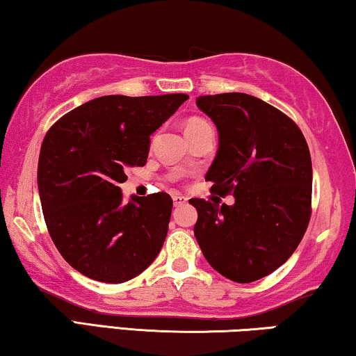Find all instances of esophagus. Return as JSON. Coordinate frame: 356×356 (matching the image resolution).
<instances>
[{
    "label": "esophagus",
    "mask_w": 356,
    "mask_h": 356,
    "mask_svg": "<svg viewBox=\"0 0 356 356\" xmlns=\"http://www.w3.org/2000/svg\"><path fill=\"white\" fill-rule=\"evenodd\" d=\"M172 201H174V206H182V204H185L187 203V198H185V196H180V195H176V196H172Z\"/></svg>",
    "instance_id": "esophagus-1"
}]
</instances>
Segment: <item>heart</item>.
Instances as JSON below:
<instances>
[{
    "label": "heart",
    "mask_w": 356,
    "mask_h": 356,
    "mask_svg": "<svg viewBox=\"0 0 356 356\" xmlns=\"http://www.w3.org/2000/svg\"><path fill=\"white\" fill-rule=\"evenodd\" d=\"M204 127H211L208 121L201 118H190L187 121V124H185V132H187V134H192V132H198L201 129H204Z\"/></svg>",
    "instance_id": "b5f03b06"
}]
</instances>
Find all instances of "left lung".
I'll return each instance as SVG.
<instances>
[{"mask_svg": "<svg viewBox=\"0 0 356 356\" xmlns=\"http://www.w3.org/2000/svg\"><path fill=\"white\" fill-rule=\"evenodd\" d=\"M196 105L214 121L219 150L206 180L235 203L192 198L196 241L216 272L251 283L293 256L312 216V158L302 131L254 95H203Z\"/></svg>", "mask_w": 356, "mask_h": 356, "instance_id": "left-lung-1", "label": "left lung"}]
</instances>
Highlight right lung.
I'll return each mask as SVG.
<instances>
[{
    "instance_id": "1",
    "label": "right lung",
    "mask_w": 356,
    "mask_h": 356,
    "mask_svg": "<svg viewBox=\"0 0 356 356\" xmlns=\"http://www.w3.org/2000/svg\"><path fill=\"white\" fill-rule=\"evenodd\" d=\"M187 94L104 95L68 111L46 132L38 190L47 232L84 277L124 283L150 265L168 235L164 192L123 203L127 168L145 166L150 136Z\"/></svg>"
}]
</instances>
